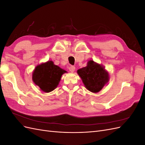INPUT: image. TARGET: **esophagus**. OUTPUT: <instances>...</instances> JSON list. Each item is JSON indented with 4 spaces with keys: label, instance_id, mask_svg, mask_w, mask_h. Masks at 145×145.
I'll return each instance as SVG.
<instances>
[{
    "label": "esophagus",
    "instance_id": "1",
    "mask_svg": "<svg viewBox=\"0 0 145 145\" xmlns=\"http://www.w3.org/2000/svg\"><path fill=\"white\" fill-rule=\"evenodd\" d=\"M75 69H76V68H75V67H74V66H71V67H70L69 68V70L71 72H73L74 71H75Z\"/></svg>",
    "mask_w": 145,
    "mask_h": 145
}]
</instances>
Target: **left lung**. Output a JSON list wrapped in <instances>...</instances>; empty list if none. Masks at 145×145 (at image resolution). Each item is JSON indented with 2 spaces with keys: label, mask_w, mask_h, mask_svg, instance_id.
Masks as SVG:
<instances>
[{
  "label": "left lung",
  "mask_w": 145,
  "mask_h": 145,
  "mask_svg": "<svg viewBox=\"0 0 145 145\" xmlns=\"http://www.w3.org/2000/svg\"><path fill=\"white\" fill-rule=\"evenodd\" d=\"M86 88L93 93H99L109 80V72L102 64L90 60L86 67L77 70Z\"/></svg>",
  "instance_id": "left-lung-1"
}]
</instances>
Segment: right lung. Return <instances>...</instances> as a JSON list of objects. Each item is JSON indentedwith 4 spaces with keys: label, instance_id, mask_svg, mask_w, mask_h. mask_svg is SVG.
Instances as JSON below:
<instances>
[{
    "label": "right lung",
    "instance_id": "add662e5",
    "mask_svg": "<svg viewBox=\"0 0 145 145\" xmlns=\"http://www.w3.org/2000/svg\"><path fill=\"white\" fill-rule=\"evenodd\" d=\"M67 72L52 60H49L36 66L32 74V80L41 91L48 93L57 87L62 75Z\"/></svg>",
    "mask_w": 145,
    "mask_h": 145
}]
</instances>
